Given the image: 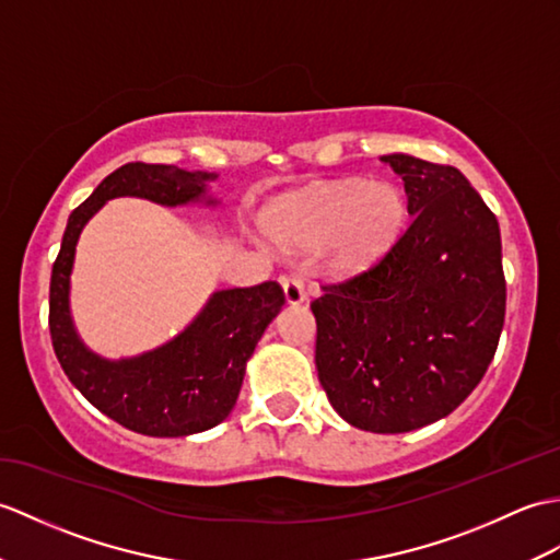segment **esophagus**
I'll return each mask as SVG.
<instances>
[{"label": "esophagus", "mask_w": 560, "mask_h": 560, "mask_svg": "<svg viewBox=\"0 0 560 560\" xmlns=\"http://www.w3.org/2000/svg\"><path fill=\"white\" fill-rule=\"evenodd\" d=\"M283 293H285V301H289L291 305H298L303 303L307 293H305V281L301 275H291V277H283Z\"/></svg>", "instance_id": "34e87169"}]
</instances>
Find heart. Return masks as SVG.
Masks as SVG:
<instances>
[{"instance_id":"heart-1","label":"heart","mask_w":560,"mask_h":560,"mask_svg":"<svg viewBox=\"0 0 560 560\" xmlns=\"http://www.w3.org/2000/svg\"><path fill=\"white\" fill-rule=\"evenodd\" d=\"M406 202L392 184L341 180L279 207L269 229L295 250L334 243L343 267H362L382 257L398 238Z\"/></svg>"}]
</instances>
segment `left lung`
Instances as JSON below:
<instances>
[{
	"label": "left lung",
	"mask_w": 560,
	"mask_h": 560,
	"mask_svg": "<svg viewBox=\"0 0 560 560\" xmlns=\"http://www.w3.org/2000/svg\"><path fill=\"white\" fill-rule=\"evenodd\" d=\"M408 192V229L376 262L324 283L315 365L334 410L376 434L432 424L472 394L505 317L499 221L456 166L382 158Z\"/></svg>",
	"instance_id": "1"
}]
</instances>
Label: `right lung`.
<instances>
[{
    "label": "right lung",
    "instance_id": "right-lung-1",
    "mask_svg": "<svg viewBox=\"0 0 560 560\" xmlns=\"http://www.w3.org/2000/svg\"><path fill=\"white\" fill-rule=\"evenodd\" d=\"M168 164L131 162L112 172L69 217L49 281V336L61 370L93 406L148 436L198 434L226 420L243 384L245 362L283 305V289L265 281L250 289L217 291L190 327L140 358L109 362L81 343L69 312V275L75 241L100 207L121 195L160 205L200 200L205 180ZM212 202V200H210Z\"/></svg>",
    "mask_w": 560,
    "mask_h": 560
}]
</instances>
